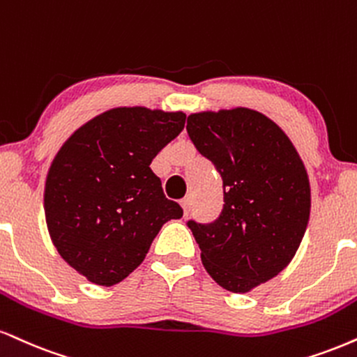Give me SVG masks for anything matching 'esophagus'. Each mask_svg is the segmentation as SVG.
<instances>
[{"mask_svg": "<svg viewBox=\"0 0 357 357\" xmlns=\"http://www.w3.org/2000/svg\"><path fill=\"white\" fill-rule=\"evenodd\" d=\"M181 208H183L184 216H188V213H190V209H191V199H190V197H184V199L181 201Z\"/></svg>", "mask_w": 357, "mask_h": 357, "instance_id": "obj_1", "label": "esophagus"}]
</instances>
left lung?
<instances>
[{"mask_svg": "<svg viewBox=\"0 0 357 357\" xmlns=\"http://www.w3.org/2000/svg\"><path fill=\"white\" fill-rule=\"evenodd\" d=\"M188 135L222 179L225 206L211 225L188 222L204 269L246 294L293 261L311 214L306 166L273 119L249 108L188 116Z\"/></svg>", "mask_w": 357, "mask_h": 357, "instance_id": "1", "label": "left lung"}]
</instances>
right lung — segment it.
<instances>
[{
	"instance_id": "right-lung-1",
	"label": "right lung",
	"mask_w": 357,
	"mask_h": 357,
	"mask_svg": "<svg viewBox=\"0 0 357 357\" xmlns=\"http://www.w3.org/2000/svg\"><path fill=\"white\" fill-rule=\"evenodd\" d=\"M183 111L121 106L64 141L45 183V218L59 256L98 286H114L144 261L165 222L183 216L151 161L183 131Z\"/></svg>"
}]
</instances>
